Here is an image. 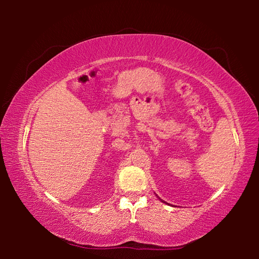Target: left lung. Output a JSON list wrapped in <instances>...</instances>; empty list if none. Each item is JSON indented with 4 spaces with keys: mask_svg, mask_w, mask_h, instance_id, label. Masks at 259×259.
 I'll return each instance as SVG.
<instances>
[{
    "mask_svg": "<svg viewBox=\"0 0 259 259\" xmlns=\"http://www.w3.org/2000/svg\"><path fill=\"white\" fill-rule=\"evenodd\" d=\"M161 201H162V200H161ZM162 202H163V201H162Z\"/></svg>",
    "mask_w": 259,
    "mask_h": 259,
    "instance_id": "8db88e82",
    "label": "left lung"
}]
</instances>
